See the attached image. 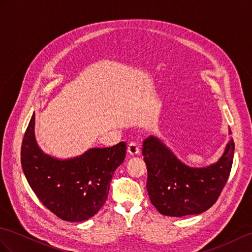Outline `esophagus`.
<instances>
[{"label":"esophagus","instance_id":"1","mask_svg":"<svg viewBox=\"0 0 252 252\" xmlns=\"http://www.w3.org/2000/svg\"><path fill=\"white\" fill-rule=\"evenodd\" d=\"M127 152L129 153V155L136 156L140 153V147L138 146V144L136 142H131L127 146Z\"/></svg>","mask_w":252,"mask_h":252}]
</instances>
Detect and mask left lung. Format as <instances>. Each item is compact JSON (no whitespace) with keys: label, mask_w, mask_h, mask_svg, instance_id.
<instances>
[{"label":"left lung","mask_w":252,"mask_h":252,"mask_svg":"<svg viewBox=\"0 0 252 252\" xmlns=\"http://www.w3.org/2000/svg\"><path fill=\"white\" fill-rule=\"evenodd\" d=\"M231 132V129H230ZM231 140L219 161L207 168H189L155 137L143 142L146 188L158 212L172 217L201 214L218 200L230 176L234 156Z\"/></svg>","instance_id":"left-lung-1"}]
</instances>
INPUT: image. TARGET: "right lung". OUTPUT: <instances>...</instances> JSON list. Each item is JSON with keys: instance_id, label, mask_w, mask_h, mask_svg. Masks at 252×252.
Masks as SVG:
<instances>
[{"instance_id": "right-lung-1", "label": "right lung", "mask_w": 252, "mask_h": 252, "mask_svg": "<svg viewBox=\"0 0 252 252\" xmlns=\"http://www.w3.org/2000/svg\"><path fill=\"white\" fill-rule=\"evenodd\" d=\"M35 113L24 132L21 165L29 185L40 202L66 221H83L100 210L108 198L110 181L124 161L126 143L91 149L69 160L45 155L36 144Z\"/></svg>"}]
</instances>
